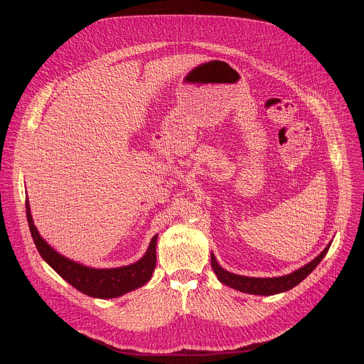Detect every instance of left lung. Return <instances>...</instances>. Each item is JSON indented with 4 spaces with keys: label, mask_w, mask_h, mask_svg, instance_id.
Segmentation results:
<instances>
[{
    "label": "left lung",
    "mask_w": 364,
    "mask_h": 364,
    "mask_svg": "<svg viewBox=\"0 0 364 364\" xmlns=\"http://www.w3.org/2000/svg\"><path fill=\"white\" fill-rule=\"evenodd\" d=\"M330 246H331V242L309 264H306L302 268L294 271L292 274L278 277V278H250V277H242V275L232 274V272L223 269L218 264L213 253L210 256L212 257V268H213L216 277L219 278V281L222 284L233 288V289H237V291L246 292V294H252V295H275V294H279V292L289 291L294 287H296L299 282H302L323 261V257L327 255Z\"/></svg>",
    "instance_id": "1"
}]
</instances>
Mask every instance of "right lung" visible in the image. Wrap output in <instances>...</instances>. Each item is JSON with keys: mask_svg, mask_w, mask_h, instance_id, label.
<instances>
[{"mask_svg": "<svg viewBox=\"0 0 364 364\" xmlns=\"http://www.w3.org/2000/svg\"><path fill=\"white\" fill-rule=\"evenodd\" d=\"M26 213L34 245L41 257L77 291L93 298H117L145 285L151 279L155 269V262H157L155 249H157L159 235H155L151 239L145 255L138 262L121 268L97 269L85 267L72 261V259L65 257L40 236L31 218L28 200H26Z\"/></svg>", "mask_w": 364, "mask_h": 364, "instance_id": "right-lung-1", "label": "right lung"}]
</instances>
